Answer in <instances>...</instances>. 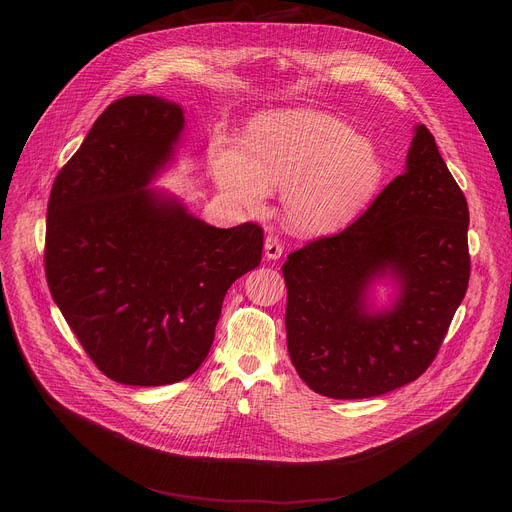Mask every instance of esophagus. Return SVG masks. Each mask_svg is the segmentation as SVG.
<instances>
[{"instance_id":"obj_1","label":"esophagus","mask_w":512,"mask_h":512,"mask_svg":"<svg viewBox=\"0 0 512 512\" xmlns=\"http://www.w3.org/2000/svg\"><path fill=\"white\" fill-rule=\"evenodd\" d=\"M283 255V245H281V241L275 237V235H269L267 239H265V257L267 259H279Z\"/></svg>"}]
</instances>
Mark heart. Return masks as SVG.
Wrapping results in <instances>:
<instances>
[{"mask_svg": "<svg viewBox=\"0 0 512 512\" xmlns=\"http://www.w3.org/2000/svg\"><path fill=\"white\" fill-rule=\"evenodd\" d=\"M216 186L235 204L259 212L269 192L283 190V214L300 233H328L358 214L381 180L373 143L318 111L261 117L243 148L216 141L210 152Z\"/></svg>", "mask_w": 512, "mask_h": 512, "instance_id": "obj_1", "label": "heart"}]
</instances>
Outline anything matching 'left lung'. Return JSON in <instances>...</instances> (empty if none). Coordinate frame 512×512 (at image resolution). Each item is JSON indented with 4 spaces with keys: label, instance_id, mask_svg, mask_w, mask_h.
Returning a JSON list of instances; mask_svg holds the SVG:
<instances>
[{
    "label": "left lung",
    "instance_id": "obj_1",
    "mask_svg": "<svg viewBox=\"0 0 512 512\" xmlns=\"http://www.w3.org/2000/svg\"><path fill=\"white\" fill-rule=\"evenodd\" d=\"M468 202L425 125L401 176L344 231L283 263L289 358L332 399H367L419 379L440 350L470 279ZM393 272L391 313H369L368 283Z\"/></svg>",
    "mask_w": 512,
    "mask_h": 512
}]
</instances>
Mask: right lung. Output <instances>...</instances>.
<instances>
[{
  "label": "right lung",
  "mask_w": 512,
  "mask_h": 512,
  "mask_svg": "<svg viewBox=\"0 0 512 512\" xmlns=\"http://www.w3.org/2000/svg\"><path fill=\"white\" fill-rule=\"evenodd\" d=\"M182 109L113 101L58 172L44 271L70 330L115 383L172 385L204 362L223 300L261 263L263 229H216L145 188L170 160Z\"/></svg>",
  "instance_id": "right-lung-1"
}]
</instances>
